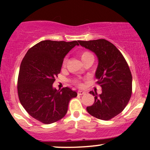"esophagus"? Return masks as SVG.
<instances>
[{
	"mask_svg": "<svg viewBox=\"0 0 150 150\" xmlns=\"http://www.w3.org/2000/svg\"><path fill=\"white\" fill-rule=\"evenodd\" d=\"M85 94V92H83V91H78L77 92V94L78 95H83V94Z\"/></svg>",
	"mask_w": 150,
	"mask_h": 150,
	"instance_id": "esophagus-1",
	"label": "esophagus"
}]
</instances>
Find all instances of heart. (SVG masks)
I'll use <instances>...</instances> for the list:
<instances>
[{"instance_id": "b5f03b06", "label": "heart", "mask_w": 150, "mask_h": 150, "mask_svg": "<svg viewBox=\"0 0 150 150\" xmlns=\"http://www.w3.org/2000/svg\"><path fill=\"white\" fill-rule=\"evenodd\" d=\"M91 57H93V55L90 52H89V51H82V52H81V53H80V58H81V59H82V61H85V60L87 59V58H91ZM67 61H68V59H67V58H65L64 61H63V68H65V67L66 66ZM74 82H75V85L78 86V87H82V86H83V84H82V81H81L80 80H75V81H74Z\"/></svg>"}]
</instances>
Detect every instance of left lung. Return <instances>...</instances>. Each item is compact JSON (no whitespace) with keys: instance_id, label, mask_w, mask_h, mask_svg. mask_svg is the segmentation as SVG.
<instances>
[{"instance_id":"8db88e82","label":"left lung","mask_w":150,"mask_h":150,"mask_svg":"<svg viewBox=\"0 0 150 150\" xmlns=\"http://www.w3.org/2000/svg\"><path fill=\"white\" fill-rule=\"evenodd\" d=\"M98 58L95 77L102 92L94 96V102L87 106L89 114L99 119L108 120L119 114L128 104L132 94V75L125 58L120 51L106 39L78 41Z\"/></svg>"}]
</instances>
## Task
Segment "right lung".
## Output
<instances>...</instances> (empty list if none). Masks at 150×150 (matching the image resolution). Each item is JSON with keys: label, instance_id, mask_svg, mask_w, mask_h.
<instances>
[{"label": "right lung", "instance_id": "1", "mask_svg": "<svg viewBox=\"0 0 150 150\" xmlns=\"http://www.w3.org/2000/svg\"><path fill=\"white\" fill-rule=\"evenodd\" d=\"M76 45L77 41H42L30 48L22 59L18 80L19 99L31 116L44 124L63 118L70 99L77 97V92L68 87L58 91L52 86L65 56Z\"/></svg>", "mask_w": 150, "mask_h": 150}]
</instances>
